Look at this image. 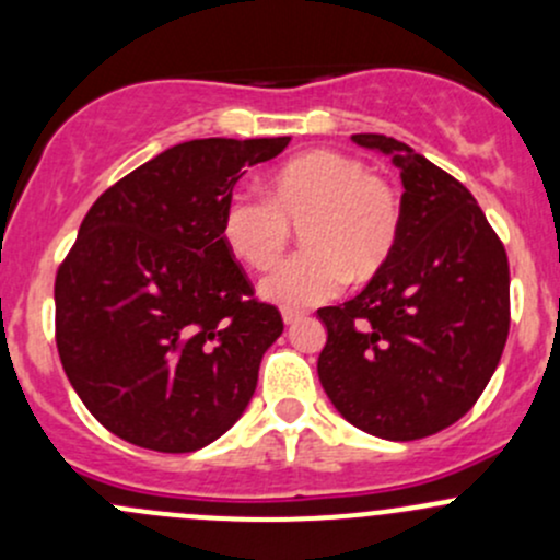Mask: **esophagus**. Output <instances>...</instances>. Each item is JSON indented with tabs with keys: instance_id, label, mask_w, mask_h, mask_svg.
I'll return each mask as SVG.
<instances>
[{
	"instance_id": "34e87169",
	"label": "esophagus",
	"mask_w": 560,
	"mask_h": 560,
	"mask_svg": "<svg viewBox=\"0 0 560 560\" xmlns=\"http://www.w3.org/2000/svg\"><path fill=\"white\" fill-rule=\"evenodd\" d=\"M281 316H284V325H298V322L306 316V312H298V308H284Z\"/></svg>"
}]
</instances>
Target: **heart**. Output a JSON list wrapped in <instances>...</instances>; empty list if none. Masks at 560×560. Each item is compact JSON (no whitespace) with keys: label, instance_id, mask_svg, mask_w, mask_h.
<instances>
[{"label":"heart","instance_id":"heart-1","mask_svg":"<svg viewBox=\"0 0 560 560\" xmlns=\"http://www.w3.org/2000/svg\"><path fill=\"white\" fill-rule=\"evenodd\" d=\"M404 200L393 180L363 160L312 151L270 175L265 195L233 191L222 211V238L252 268H268L301 228L303 252L276 265L262 295L287 308L336 298L347 279L365 281L398 244Z\"/></svg>","mask_w":560,"mask_h":560}]
</instances>
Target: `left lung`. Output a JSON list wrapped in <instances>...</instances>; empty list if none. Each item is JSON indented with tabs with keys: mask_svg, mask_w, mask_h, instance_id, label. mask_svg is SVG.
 <instances>
[{
	"mask_svg": "<svg viewBox=\"0 0 560 560\" xmlns=\"http://www.w3.org/2000/svg\"><path fill=\"white\" fill-rule=\"evenodd\" d=\"M404 180L398 244L363 292L319 308V382L343 420L415 442L460 420L510 336V259L471 191L387 135H352Z\"/></svg>",
	"mask_w": 560,
	"mask_h": 560,
	"instance_id": "8db88e82",
	"label": "left lung"
}]
</instances>
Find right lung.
<instances>
[{"mask_svg": "<svg viewBox=\"0 0 560 560\" xmlns=\"http://www.w3.org/2000/svg\"><path fill=\"white\" fill-rule=\"evenodd\" d=\"M287 143H178L89 208L56 270V349L86 409L124 442L195 453L244 415L284 322L254 298L222 211L244 167Z\"/></svg>", "mask_w": 560, "mask_h": 560, "instance_id": "obj_1", "label": "right lung"}]
</instances>
